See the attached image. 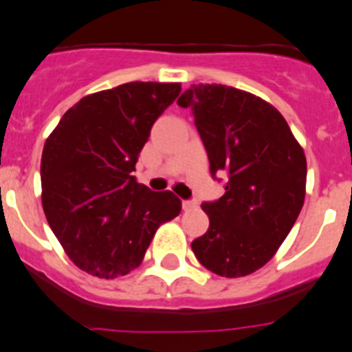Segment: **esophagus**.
I'll return each mask as SVG.
<instances>
[{
  "label": "esophagus",
  "instance_id": "1",
  "mask_svg": "<svg viewBox=\"0 0 352 352\" xmlns=\"http://www.w3.org/2000/svg\"><path fill=\"white\" fill-rule=\"evenodd\" d=\"M197 207V201L195 200H184L183 201V210H193V208Z\"/></svg>",
  "mask_w": 352,
  "mask_h": 352
}]
</instances>
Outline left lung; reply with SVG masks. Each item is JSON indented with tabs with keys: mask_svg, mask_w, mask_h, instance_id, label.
<instances>
[{
	"mask_svg": "<svg viewBox=\"0 0 352 352\" xmlns=\"http://www.w3.org/2000/svg\"><path fill=\"white\" fill-rule=\"evenodd\" d=\"M177 106L191 109L212 176L226 179V193L201 204L210 226L191 250L217 276L253 274L276 255L301 212L305 152L283 114L245 90L191 85Z\"/></svg>",
	"mask_w": 352,
	"mask_h": 352,
	"instance_id": "left-lung-1",
	"label": "left lung"
}]
</instances>
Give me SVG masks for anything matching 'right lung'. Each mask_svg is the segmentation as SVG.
<instances>
[{"label": "right lung", "instance_id": "obj_1", "mask_svg": "<svg viewBox=\"0 0 352 352\" xmlns=\"http://www.w3.org/2000/svg\"><path fill=\"white\" fill-rule=\"evenodd\" d=\"M179 92V83L130 82L87 96L44 144V214L66 255L87 274H130L159 226L181 212L173 191H152L131 176L152 124Z\"/></svg>", "mask_w": 352, "mask_h": 352}]
</instances>
